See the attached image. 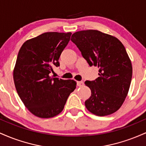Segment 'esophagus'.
I'll use <instances>...</instances> for the list:
<instances>
[{"label": "esophagus", "instance_id": "obj_1", "mask_svg": "<svg viewBox=\"0 0 146 146\" xmlns=\"http://www.w3.org/2000/svg\"><path fill=\"white\" fill-rule=\"evenodd\" d=\"M84 85V82L82 81H80V82H78V86H82Z\"/></svg>", "mask_w": 146, "mask_h": 146}]
</instances>
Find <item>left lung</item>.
Returning <instances> with one entry per match:
<instances>
[{
  "instance_id": "8db88e82",
  "label": "left lung",
  "mask_w": 146,
  "mask_h": 146,
  "mask_svg": "<svg viewBox=\"0 0 146 146\" xmlns=\"http://www.w3.org/2000/svg\"><path fill=\"white\" fill-rule=\"evenodd\" d=\"M71 40L89 66H98L100 72L94 81L85 82L91 90L85 102L87 110L100 117L115 113L125 101L132 80V63L124 46L98 30L77 31Z\"/></svg>"
}]
</instances>
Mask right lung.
Returning a JSON list of instances; mask_svg holds the SVG:
<instances>
[{
    "label": "right lung",
    "instance_id": "add662e5",
    "mask_svg": "<svg viewBox=\"0 0 146 146\" xmlns=\"http://www.w3.org/2000/svg\"><path fill=\"white\" fill-rule=\"evenodd\" d=\"M71 32H46L23 43L14 68L15 87L20 98L35 116L51 118L62 111L76 88L73 80L51 78L49 73L68 44Z\"/></svg>",
    "mask_w": 146,
    "mask_h": 146
}]
</instances>
